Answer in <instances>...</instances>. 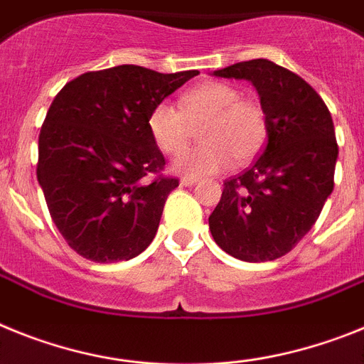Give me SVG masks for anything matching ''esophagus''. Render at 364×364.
<instances>
[{"label": "esophagus", "instance_id": "1", "mask_svg": "<svg viewBox=\"0 0 364 364\" xmlns=\"http://www.w3.org/2000/svg\"><path fill=\"white\" fill-rule=\"evenodd\" d=\"M198 183V178H192V176H186V178L181 179L183 186H194Z\"/></svg>", "mask_w": 364, "mask_h": 364}]
</instances>
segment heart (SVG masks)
Instances as JSON below:
<instances>
[{
  "label": "heart",
  "mask_w": 364,
  "mask_h": 364,
  "mask_svg": "<svg viewBox=\"0 0 364 364\" xmlns=\"http://www.w3.org/2000/svg\"><path fill=\"white\" fill-rule=\"evenodd\" d=\"M204 124L200 147L179 154L172 168L186 176L223 172L235 163H249L267 139V115L257 99L242 97L236 86L208 80L186 91L179 107L157 104L148 117V129L156 146L173 156L188 144L192 125Z\"/></svg>",
  "instance_id": "obj_1"
}]
</instances>
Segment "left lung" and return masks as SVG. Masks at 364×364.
Instances as JSON below:
<instances>
[{
    "label": "left lung",
    "mask_w": 364,
    "mask_h": 364,
    "mask_svg": "<svg viewBox=\"0 0 364 364\" xmlns=\"http://www.w3.org/2000/svg\"><path fill=\"white\" fill-rule=\"evenodd\" d=\"M214 75L252 82L267 115V143L245 172L223 183L208 227L230 257L274 260L308 235L333 191L339 146L330 109L304 78L271 60Z\"/></svg>",
    "instance_id": "1"
}]
</instances>
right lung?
I'll list each match as a JSON object with an SVG mask.
<instances>
[{
  "mask_svg": "<svg viewBox=\"0 0 364 364\" xmlns=\"http://www.w3.org/2000/svg\"><path fill=\"white\" fill-rule=\"evenodd\" d=\"M196 75L117 65L84 73L55 97L38 137L36 176L56 229L80 257L112 264L151 243L179 181L161 173L148 117Z\"/></svg>",
  "mask_w": 364,
  "mask_h": 364,
  "instance_id": "obj_1",
  "label": "right lung"
}]
</instances>
